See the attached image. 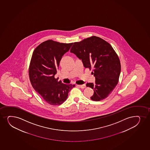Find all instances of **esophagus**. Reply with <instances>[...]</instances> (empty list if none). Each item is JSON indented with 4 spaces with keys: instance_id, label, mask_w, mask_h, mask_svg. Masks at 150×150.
<instances>
[{
    "instance_id": "34e87169",
    "label": "esophagus",
    "mask_w": 150,
    "mask_h": 150,
    "mask_svg": "<svg viewBox=\"0 0 150 150\" xmlns=\"http://www.w3.org/2000/svg\"><path fill=\"white\" fill-rule=\"evenodd\" d=\"M77 86H79L80 88H84L86 87V86L85 84H82V85H77Z\"/></svg>"
}]
</instances>
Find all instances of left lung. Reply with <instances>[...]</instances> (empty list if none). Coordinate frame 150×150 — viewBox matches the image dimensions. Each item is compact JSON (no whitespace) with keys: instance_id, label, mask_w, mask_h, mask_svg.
Instances as JSON below:
<instances>
[{"instance_id":"8db88e82","label":"left lung","mask_w":150,"mask_h":150,"mask_svg":"<svg viewBox=\"0 0 150 150\" xmlns=\"http://www.w3.org/2000/svg\"><path fill=\"white\" fill-rule=\"evenodd\" d=\"M71 52L81 60L85 68H93L95 83L86 86L94 91L91 99L100 101L109 96L119 81L121 70L119 57L111 45L97 36H91L76 42Z\"/></svg>"}]
</instances>
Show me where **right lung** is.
<instances>
[{
	"mask_svg": "<svg viewBox=\"0 0 150 150\" xmlns=\"http://www.w3.org/2000/svg\"><path fill=\"white\" fill-rule=\"evenodd\" d=\"M72 43L48 40L33 52L29 68L30 81L34 90L51 105H59L67 99L74 84H64L55 79L59 62Z\"/></svg>",
	"mask_w": 150,
	"mask_h": 150,
	"instance_id": "right-lung-1",
	"label": "right lung"
}]
</instances>
